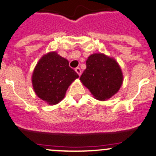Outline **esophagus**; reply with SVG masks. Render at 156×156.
<instances>
[{
	"label": "esophagus",
	"mask_w": 156,
	"mask_h": 156,
	"mask_svg": "<svg viewBox=\"0 0 156 156\" xmlns=\"http://www.w3.org/2000/svg\"><path fill=\"white\" fill-rule=\"evenodd\" d=\"M75 71H76V73H77V74L79 75V76H80V75H81L82 71H81V69H80V68H75Z\"/></svg>",
	"instance_id": "1"
}]
</instances>
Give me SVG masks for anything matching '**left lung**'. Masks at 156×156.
<instances>
[{
    "instance_id": "8db88e82",
    "label": "left lung",
    "mask_w": 156,
    "mask_h": 156,
    "mask_svg": "<svg viewBox=\"0 0 156 156\" xmlns=\"http://www.w3.org/2000/svg\"><path fill=\"white\" fill-rule=\"evenodd\" d=\"M123 79L116 60L103 53H94L86 60V69L80 80L95 99L103 101L119 91Z\"/></svg>"
}]
</instances>
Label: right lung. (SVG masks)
Wrapping results in <instances>:
<instances>
[{
  "label": "right lung",
  "instance_id": "1",
  "mask_svg": "<svg viewBox=\"0 0 156 156\" xmlns=\"http://www.w3.org/2000/svg\"><path fill=\"white\" fill-rule=\"evenodd\" d=\"M78 77L66 58L56 52H50L40 58L35 67L32 83L38 98L49 105H56L64 98L68 87Z\"/></svg>",
  "mask_w": 156,
  "mask_h": 156
}]
</instances>
